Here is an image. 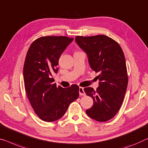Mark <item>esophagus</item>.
I'll return each instance as SVG.
<instances>
[{
  "mask_svg": "<svg viewBox=\"0 0 148 148\" xmlns=\"http://www.w3.org/2000/svg\"><path fill=\"white\" fill-rule=\"evenodd\" d=\"M79 95H85L84 89H83V87H79Z\"/></svg>",
  "mask_w": 148,
  "mask_h": 148,
  "instance_id": "1",
  "label": "esophagus"
}]
</instances>
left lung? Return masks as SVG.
<instances>
[{"instance_id":"1","label":"left lung","mask_w":148,"mask_h":148,"mask_svg":"<svg viewBox=\"0 0 148 148\" xmlns=\"http://www.w3.org/2000/svg\"><path fill=\"white\" fill-rule=\"evenodd\" d=\"M75 41L87 53L92 70L99 72V86L96 90L84 88L93 99V105L86 110L89 117L97 121L110 120L120 109L127 87L125 59L121 47L106 35L77 36Z\"/></svg>"}]
</instances>
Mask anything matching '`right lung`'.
<instances>
[{
    "label": "right lung",
    "instance_id": "right-lung-1",
    "mask_svg": "<svg viewBox=\"0 0 148 148\" xmlns=\"http://www.w3.org/2000/svg\"><path fill=\"white\" fill-rule=\"evenodd\" d=\"M73 40L65 36H47L36 39L27 51L23 67L25 89L30 103L40 119L52 122L62 117L71 103L79 97V87H57V73L62 53Z\"/></svg>",
    "mask_w": 148,
    "mask_h": 148
}]
</instances>
